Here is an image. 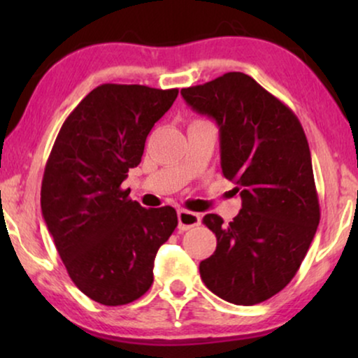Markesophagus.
<instances>
[{
	"instance_id": "obj_1",
	"label": "esophagus",
	"mask_w": 358,
	"mask_h": 358,
	"mask_svg": "<svg viewBox=\"0 0 358 358\" xmlns=\"http://www.w3.org/2000/svg\"><path fill=\"white\" fill-rule=\"evenodd\" d=\"M178 220H179V229H180V231H187V229L200 224V215L194 213V212H189V210H179Z\"/></svg>"
}]
</instances>
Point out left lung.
<instances>
[{
    "label": "left lung",
    "instance_id": "left-lung-1",
    "mask_svg": "<svg viewBox=\"0 0 358 358\" xmlns=\"http://www.w3.org/2000/svg\"><path fill=\"white\" fill-rule=\"evenodd\" d=\"M180 94L218 124L222 173L243 200L228 224L215 213L203 217L217 249L200 262V277L223 300L257 305L295 277L320 224L305 130L290 107L244 73H224Z\"/></svg>",
    "mask_w": 358,
    "mask_h": 358
}]
</instances>
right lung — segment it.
<instances>
[{"label": "right lung", "mask_w": 358, "mask_h": 358, "mask_svg": "<svg viewBox=\"0 0 358 358\" xmlns=\"http://www.w3.org/2000/svg\"><path fill=\"white\" fill-rule=\"evenodd\" d=\"M178 92L97 86L63 122L47 159L41 207L48 233L73 283L101 305L148 292L156 252L178 227L173 207L143 208L122 189Z\"/></svg>", "instance_id": "add662e5"}]
</instances>
